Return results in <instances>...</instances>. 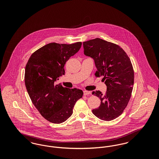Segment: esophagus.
<instances>
[{
  "mask_svg": "<svg viewBox=\"0 0 159 159\" xmlns=\"http://www.w3.org/2000/svg\"><path fill=\"white\" fill-rule=\"evenodd\" d=\"M90 94H91V92H89V91H83V95H84V96H86V95H90Z\"/></svg>",
  "mask_w": 159,
  "mask_h": 159,
  "instance_id": "34e87169",
  "label": "esophagus"
}]
</instances>
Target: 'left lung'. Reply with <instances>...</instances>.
Segmentation results:
<instances>
[{
  "label": "left lung",
  "mask_w": 159,
  "mask_h": 159,
  "mask_svg": "<svg viewBox=\"0 0 159 159\" xmlns=\"http://www.w3.org/2000/svg\"><path fill=\"white\" fill-rule=\"evenodd\" d=\"M84 53L95 61L97 68L95 75L103 76L107 86L106 93L93 91L101 104L92 110L101 120L110 121L123 113L130 98L134 83V71L128 55L115 43L99 38L83 43Z\"/></svg>",
  "instance_id": "left-lung-1"
}]
</instances>
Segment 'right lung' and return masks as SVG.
Masks as SVG:
<instances>
[{
    "label": "right lung",
    "mask_w": 159,
    "mask_h": 159,
    "mask_svg": "<svg viewBox=\"0 0 159 159\" xmlns=\"http://www.w3.org/2000/svg\"><path fill=\"white\" fill-rule=\"evenodd\" d=\"M82 42L50 43L32 53L25 68L24 81L31 100L40 114L53 123L67 120L83 91L64 88L55 82L65 74L64 65L80 49Z\"/></svg>",
    "instance_id": "right-lung-1"
}]
</instances>
